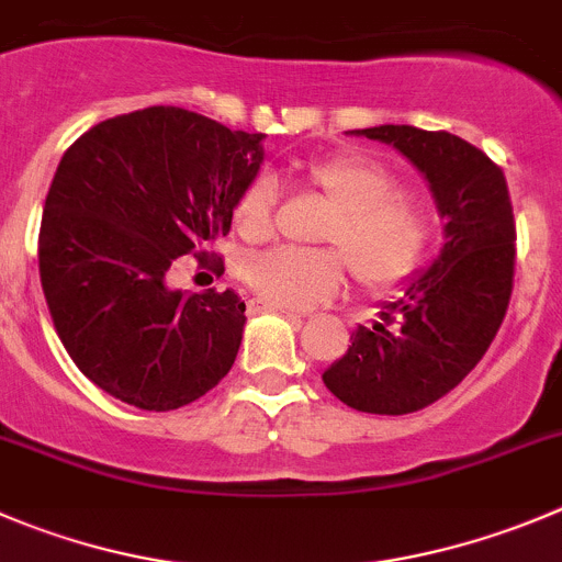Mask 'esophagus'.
Here are the masks:
<instances>
[{
    "label": "esophagus",
    "instance_id": "1",
    "mask_svg": "<svg viewBox=\"0 0 562 562\" xmlns=\"http://www.w3.org/2000/svg\"><path fill=\"white\" fill-rule=\"evenodd\" d=\"M248 312H250V314H284V317H297V319H301V317H303V314L292 312V308H281V306H272V303H267V301H250Z\"/></svg>",
    "mask_w": 562,
    "mask_h": 562
}]
</instances>
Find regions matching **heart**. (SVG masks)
Returning <instances> with one entry per match:
<instances>
[{
	"label": "heart",
	"instance_id": "b5f03b06",
	"mask_svg": "<svg viewBox=\"0 0 562 562\" xmlns=\"http://www.w3.org/2000/svg\"><path fill=\"white\" fill-rule=\"evenodd\" d=\"M306 179L336 206L323 228V243L340 250L352 278L367 292L392 290L416 270L430 237V221L403 195L392 170L361 154H339L306 165ZM276 201V179L256 176L234 210L239 232L248 239L270 237ZM338 255L301 248L261 250L245 261V281L272 306L312 308L334 297L345 281Z\"/></svg>",
	"mask_w": 562,
	"mask_h": 562
}]
</instances>
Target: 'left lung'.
Listing matches in <instances>:
<instances>
[{"instance_id":"left-lung-1","label":"left lung","mask_w":562,"mask_h":562,"mask_svg":"<svg viewBox=\"0 0 562 562\" xmlns=\"http://www.w3.org/2000/svg\"><path fill=\"white\" fill-rule=\"evenodd\" d=\"M347 135L397 148L422 176L445 217V245L414 272L381 319L323 372L334 397L364 414L422 411L458 386L494 341L513 292L516 223L505 173L450 132L370 126Z\"/></svg>"}]
</instances>
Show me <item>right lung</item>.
I'll return each instance as SVG.
<instances>
[{
    "instance_id": "obj_1",
    "label": "right lung",
    "mask_w": 562,
    "mask_h": 562,
    "mask_svg": "<svg viewBox=\"0 0 562 562\" xmlns=\"http://www.w3.org/2000/svg\"><path fill=\"white\" fill-rule=\"evenodd\" d=\"M265 135L181 106L101 121L66 154L46 195L37 267L52 319L85 378L121 403L173 411L232 370L237 292L170 290L168 272L212 254L265 162Z\"/></svg>"
}]
</instances>
